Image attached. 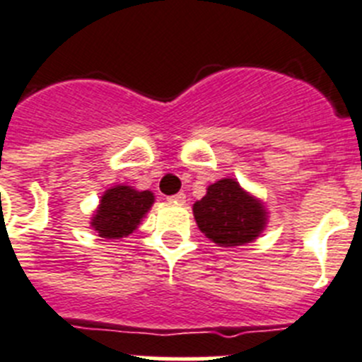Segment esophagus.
Returning a JSON list of instances; mask_svg holds the SVG:
<instances>
[{"instance_id": "34e87169", "label": "esophagus", "mask_w": 362, "mask_h": 362, "mask_svg": "<svg viewBox=\"0 0 362 362\" xmlns=\"http://www.w3.org/2000/svg\"><path fill=\"white\" fill-rule=\"evenodd\" d=\"M169 202H175V204H184L185 202V194L184 193H177L173 194V197H169Z\"/></svg>"}]
</instances>
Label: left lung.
I'll list each match as a JSON object with an SVG mask.
<instances>
[{
	"label": "left lung",
	"mask_w": 362,
	"mask_h": 362,
	"mask_svg": "<svg viewBox=\"0 0 362 362\" xmlns=\"http://www.w3.org/2000/svg\"><path fill=\"white\" fill-rule=\"evenodd\" d=\"M200 231L220 246H242L257 238L266 224V211L238 182L218 180L207 187L202 200L193 206Z\"/></svg>",
	"instance_id": "8db88e82"
}]
</instances>
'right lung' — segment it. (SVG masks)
Wrapping results in <instances>:
<instances>
[{"label": "right lung", "instance_id": "obj_1", "mask_svg": "<svg viewBox=\"0 0 362 362\" xmlns=\"http://www.w3.org/2000/svg\"><path fill=\"white\" fill-rule=\"evenodd\" d=\"M153 202L155 197L151 191H134L127 185H118L105 191L90 224L102 238L127 237L138 228Z\"/></svg>", "mask_w": 362, "mask_h": 362}]
</instances>
